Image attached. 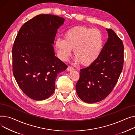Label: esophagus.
I'll return each instance as SVG.
<instances>
[{
  "label": "esophagus",
  "instance_id": "1",
  "mask_svg": "<svg viewBox=\"0 0 135 135\" xmlns=\"http://www.w3.org/2000/svg\"><path fill=\"white\" fill-rule=\"evenodd\" d=\"M67 70L68 71H73L74 70V68H73L72 67H70V66H69L67 68Z\"/></svg>",
  "mask_w": 135,
  "mask_h": 135
}]
</instances>
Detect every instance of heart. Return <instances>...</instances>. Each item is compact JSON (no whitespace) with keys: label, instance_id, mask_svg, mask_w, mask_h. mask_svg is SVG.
Returning <instances> with one entry per match:
<instances>
[{"label":"heart","instance_id":"1","mask_svg":"<svg viewBox=\"0 0 135 135\" xmlns=\"http://www.w3.org/2000/svg\"><path fill=\"white\" fill-rule=\"evenodd\" d=\"M104 44L102 32L98 29L76 26L68 29L64 34V40L57 39L55 47L59 56L66 61L74 50L75 61L84 66L92 65L100 56Z\"/></svg>","mask_w":135,"mask_h":135}]
</instances>
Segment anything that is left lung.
<instances>
[{
    "label": "left lung",
    "instance_id": "obj_1",
    "mask_svg": "<svg viewBox=\"0 0 135 135\" xmlns=\"http://www.w3.org/2000/svg\"><path fill=\"white\" fill-rule=\"evenodd\" d=\"M109 38L101 54L93 64L80 69L76 93L83 101L95 103L104 99L112 91L123 68L124 46L111 29H106Z\"/></svg>",
    "mask_w": 135,
    "mask_h": 135
}]
</instances>
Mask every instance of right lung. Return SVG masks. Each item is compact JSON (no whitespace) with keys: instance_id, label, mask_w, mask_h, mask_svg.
I'll list each match as a JSON object with an SVG mask.
<instances>
[{"instance_id":"right-lung-1","label":"right lung","mask_w":135,"mask_h":135,"mask_svg":"<svg viewBox=\"0 0 135 135\" xmlns=\"http://www.w3.org/2000/svg\"><path fill=\"white\" fill-rule=\"evenodd\" d=\"M65 19L39 15L25 22L13 45L12 71L22 91L35 100H42L54 92L57 74L68 67L55 56L52 44Z\"/></svg>"}]
</instances>
